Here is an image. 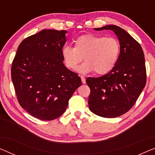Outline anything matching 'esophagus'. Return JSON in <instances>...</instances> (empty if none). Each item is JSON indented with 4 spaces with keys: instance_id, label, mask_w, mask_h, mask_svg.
I'll use <instances>...</instances> for the list:
<instances>
[{
    "instance_id": "1",
    "label": "esophagus",
    "mask_w": 155,
    "mask_h": 155,
    "mask_svg": "<svg viewBox=\"0 0 155 155\" xmlns=\"http://www.w3.org/2000/svg\"><path fill=\"white\" fill-rule=\"evenodd\" d=\"M81 81H82L83 84H85V78L84 77V76H81Z\"/></svg>"
}]
</instances>
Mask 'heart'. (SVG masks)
Instances as JSON below:
<instances>
[{
  "instance_id": "1",
  "label": "heart",
  "mask_w": 155,
  "mask_h": 155,
  "mask_svg": "<svg viewBox=\"0 0 155 155\" xmlns=\"http://www.w3.org/2000/svg\"><path fill=\"white\" fill-rule=\"evenodd\" d=\"M120 45L117 39L95 34H85L74 41V47L64 46L62 57L65 66L74 70L82 61L77 70L87 74L94 71L98 75H105L114 70L118 61Z\"/></svg>"
}]
</instances>
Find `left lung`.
<instances>
[{"mask_svg":"<svg viewBox=\"0 0 155 155\" xmlns=\"http://www.w3.org/2000/svg\"><path fill=\"white\" fill-rule=\"evenodd\" d=\"M94 30L114 31L118 38L120 52L116 65L109 73L98 78H87L91 89L89 108L99 116L116 117L134 105L145 86L144 54L140 44L120 27L108 25Z\"/></svg>","mask_w":155,"mask_h":155,"instance_id":"obj_1","label":"left lung"}]
</instances>
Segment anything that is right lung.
<instances>
[{
    "mask_svg": "<svg viewBox=\"0 0 155 155\" xmlns=\"http://www.w3.org/2000/svg\"><path fill=\"white\" fill-rule=\"evenodd\" d=\"M66 31L45 29L23 40L13 60L11 76L19 104L41 120L64 114L81 85L77 73L64 66L62 48Z\"/></svg>",
    "mask_w": 155,
    "mask_h": 155,
    "instance_id": "obj_1",
    "label": "right lung"
}]
</instances>
